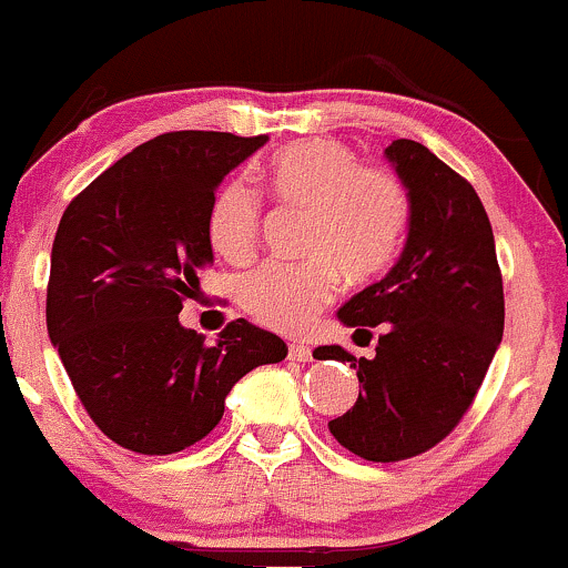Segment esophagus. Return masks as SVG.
Instances as JSON below:
<instances>
[{"label": "esophagus", "mask_w": 568, "mask_h": 568, "mask_svg": "<svg viewBox=\"0 0 568 568\" xmlns=\"http://www.w3.org/2000/svg\"><path fill=\"white\" fill-rule=\"evenodd\" d=\"M311 356H314L311 346H303V343H290V359L311 362Z\"/></svg>", "instance_id": "1"}]
</instances>
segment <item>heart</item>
Returning <instances> with one entry per match:
<instances>
[{
  "mask_svg": "<svg viewBox=\"0 0 568 568\" xmlns=\"http://www.w3.org/2000/svg\"><path fill=\"white\" fill-rule=\"evenodd\" d=\"M273 195L308 209L303 254L308 260H267L235 284L241 308L278 333H301L333 303L337 278L362 286L392 267L405 244L410 201L397 174L359 158L341 142H297L267 165ZM260 199L244 182L220 190L209 212V241L227 263L257 250Z\"/></svg>",
  "mask_w": 568,
  "mask_h": 568,
  "instance_id": "heart-1",
  "label": "heart"
}]
</instances>
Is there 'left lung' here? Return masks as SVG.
<instances>
[{"label":"left lung","instance_id":"1","mask_svg":"<svg viewBox=\"0 0 568 568\" xmlns=\"http://www.w3.org/2000/svg\"><path fill=\"white\" fill-rule=\"evenodd\" d=\"M386 158L410 201L405 250L381 282L337 311L367 343L369 327H381L375 354L314 352L352 362L362 388L329 432L343 448L381 464L426 454L454 432L505 333L494 231L473 184L410 139L388 144Z\"/></svg>","mask_w":568,"mask_h":568}]
</instances>
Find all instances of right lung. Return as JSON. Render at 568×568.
<instances>
[{
  "mask_svg": "<svg viewBox=\"0 0 568 568\" xmlns=\"http://www.w3.org/2000/svg\"><path fill=\"white\" fill-rule=\"evenodd\" d=\"M267 142L171 131L120 158L67 206L48 282V335L93 424L133 454L190 448L220 424L246 373L286 343L235 318L214 346L180 324L212 265L220 182Z\"/></svg>",
  "mask_w": 568,
  "mask_h": 568,
  "instance_id": "right-lung-1",
  "label": "right lung"
}]
</instances>
